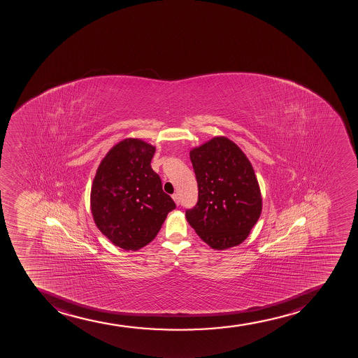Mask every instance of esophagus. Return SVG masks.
<instances>
[{"label":"esophagus","mask_w":358,"mask_h":358,"mask_svg":"<svg viewBox=\"0 0 358 358\" xmlns=\"http://www.w3.org/2000/svg\"><path fill=\"white\" fill-rule=\"evenodd\" d=\"M172 198H173V200L176 201L177 205H180V196H179L178 193H174L173 196H172Z\"/></svg>","instance_id":"34e87169"}]
</instances>
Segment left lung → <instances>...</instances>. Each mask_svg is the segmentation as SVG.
I'll list each match as a JSON object with an SVG mask.
<instances>
[{
    "instance_id": "left-lung-1",
    "label": "left lung",
    "mask_w": 358,
    "mask_h": 358,
    "mask_svg": "<svg viewBox=\"0 0 358 358\" xmlns=\"http://www.w3.org/2000/svg\"><path fill=\"white\" fill-rule=\"evenodd\" d=\"M198 182V203L188 224L212 249L241 244L262 213V194L252 165L241 148L215 136L189 152Z\"/></svg>"
}]
</instances>
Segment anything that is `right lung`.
I'll return each mask as SVG.
<instances>
[{"label":"right lung","mask_w":358,"mask_h":358,"mask_svg":"<svg viewBox=\"0 0 358 358\" xmlns=\"http://www.w3.org/2000/svg\"><path fill=\"white\" fill-rule=\"evenodd\" d=\"M155 152V147L143 140H122L102 159L92 185L95 225L126 251H136L153 241L176 208L152 170Z\"/></svg>","instance_id":"1"}]
</instances>
